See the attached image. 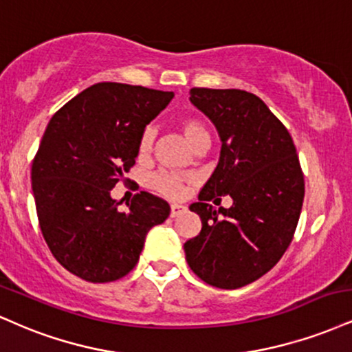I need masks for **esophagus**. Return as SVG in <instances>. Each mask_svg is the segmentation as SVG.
Instances as JSON below:
<instances>
[{
	"label": "esophagus",
	"instance_id": "1",
	"mask_svg": "<svg viewBox=\"0 0 352 352\" xmlns=\"http://www.w3.org/2000/svg\"><path fill=\"white\" fill-rule=\"evenodd\" d=\"M185 210H187V206L182 205V203H172V205H170V217L172 218L179 217V214L184 213Z\"/></svg>",
	"mask_w": 352,
	"mask_h": 352
}]
</instances>
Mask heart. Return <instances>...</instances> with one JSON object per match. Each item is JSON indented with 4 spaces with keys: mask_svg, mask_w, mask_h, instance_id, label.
<instances>
[{
    "mask_svg": "<svg viewBox=\"0 0 352 352\" xmlns=\"http://www.w3.org/2000/svg\"><path fill=\"white\" fill-rule=\"evenodd\" d=\"M179 129L184 134V138L187 139V142L192 147L200 146L203 142H210V134L208 129L205 128V124L197 118H184L179 121ZM152 139H154V133L152 129H146L139 139V154L146 155L152 147ZM151 187L165 197L177 198L184 193V179L177 173L170 172H160L151 177L149 180Z\"/></svg>",
    "mask_w": 352,
    "mask_h": 352,
    "instance_id": "obj_1",
    "label": "heart"
}]
</instances>
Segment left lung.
<instances>
[{"instance_id":"obj_1","label":"left lung","mask_w":352,"mask_h":352,"mask_svg":"<svg viewBox=\"0 0 352 352\" xmlns=\"http://www.w3.org/2000/svg\"><path fill=\"white\" fill-rule=\"evenodd\" d=\"M190 101L221 139L219 162L198 201L201 231L184 244L190 269L218 289H239L267 274L287 251L302 211L305 180L285 126L244 90L192 88ZM228 194L230 209L215 204Z\"/></svg>"}]
</instances>
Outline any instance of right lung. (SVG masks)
<instances>
[{
  "mask_svg": "<svg viewBox=\"0 0 352 352\" xmlns=\"http://www.w3.org/2000/svg\"><path fill=\"white\" fill-rule=\"evenodd\" d=\"M172 98V91L103 82L49 121L31 170L37 218L55 259L83 280L129 274L147 232L170 214L167 201L147 192L120 211L111 190L135 164L146 126Z\"/></svg>",
  "mask_w": 352,
  "mask_h": 352,
  "instance_id": "right-lung-1",
  "label": "right lung"
}]
</instances>
